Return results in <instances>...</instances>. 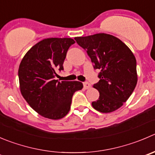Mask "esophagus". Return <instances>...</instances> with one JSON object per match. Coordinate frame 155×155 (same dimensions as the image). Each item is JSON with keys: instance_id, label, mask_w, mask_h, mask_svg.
I'll list each match as a JSON object with an SVG mask.
<instances>
[{"instance_id": "34e87169", "label": "esophagus", "mask_w": 155, "mask_h": 155, "mask_svg": "<svg viewBox=\"0 0 155 155\" xmlns=\"http://www.w3.org/2000/svg\"><path fill=\"white\" fill-rule=\"evenodd\" d=\"M83 86L85 89H87V88H89L91 87V84L88 83V82H83Z\"/></svg>"}]
</instances>
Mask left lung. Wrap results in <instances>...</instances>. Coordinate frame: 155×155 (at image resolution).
<instances>
[{
    "label": "left lung",
    "mask_w": 155,
    "mask_h": 155,
    "mask_svg": "<svg viewBox=\"0 0 155 155\" xmlns=\"http://www.w3.org/2000/svg\"><path fill=\"white\" fill-rule=\"evenodd\" d=\"M86 51L94 70H99L98 82L94 88L99 98L91 103L101 113L120 107L130 97L137 84L136 60L130 48L117 38L98 33L74 38Z\"/></svg>",
    "instance_id": "8db88e82"
}]
</instances>
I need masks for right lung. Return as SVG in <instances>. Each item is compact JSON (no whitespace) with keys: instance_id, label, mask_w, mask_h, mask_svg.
Listing matches in <instances>:
<instances>
[{"instance_id":"right-lung-1","label":"right lung","mask_w":155,"mask_h":155,"mask_svg":"<svg viewBox=\"0 0 155 155\" xmlns=\"http://www.w3.org/2000/svg\"><path fill=\"white\" fill-rule=\"evenodd\" d=\"M75 43L70 38H50L35 45L19 64L18 76L22 95L42 117L59 120L70 110L72 97L83 88L78 81L54 79L57 70H64L68 49Z\"/></svg>"}]
</instances>
